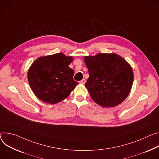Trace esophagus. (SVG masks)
Segmentation results:
<instances>
[{"instance_id": "34e87169", "label": "esophagus", "mask_w": 159, "mask_h": 159, "mask_svg": "<svg viewBox=\"0 0 159 159\" xmlns=\"http://www.w3.org/2000/svg\"><path fill=\"white\" fill-rule=\"evenodd\" d=\"M85 82H86L85 79H83L82 80H80V81L79 82V83H80V84H84L85 83Z\"/></svg>"}]
</instances>
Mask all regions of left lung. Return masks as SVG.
<instances>
[{
    "instance_id": "8db88e82",
    "label": "left lung",
    "mask_w": 159,
    "mask_h": 159,
    "mask_svg": "<svg viewBox=\"0 0 159 159\" xmlns=\"http://www.w3.org/2000/svg\"><path fill=\"white\" fill-rule=\"evenodd\" d=\"M89 71L85 86L97 104L110 108L120 104L131 92L134 79L131 66L115 53L84 57Z\"/></svg>"
}]
</instances>
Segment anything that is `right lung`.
<instances>
[{
	"instance_id": "add662e5",
	"label": "right lung",
	"mask_w": 159,
	"mask_h": 159,
	"mask_svg": "<svg viewBox=\"0 0 159 159\" xmlns=\"http://www.w3.org/2000/svg\"><path fill=\"white\" fill-rule=\"evenodd\" d=\"M73 57L63 53L38 57L28 71V80L35 95L43 102L56 104L66 98L79 84L68 65Z\"/></svg>"
}]
</instances>
